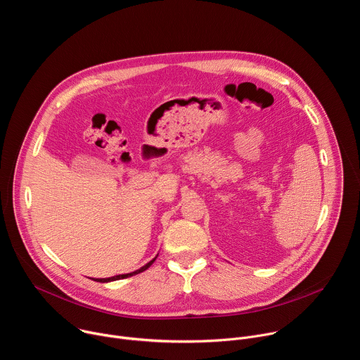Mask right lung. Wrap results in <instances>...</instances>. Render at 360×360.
<instances>
[{
    "instance_id": "add662e5",
    "label": "right lung",
    "mask_w": 360,
    "mask_h": 360,
    "mask_svg": "<svg viewBox=\"0 0 360 360\" xmlns=\"http://www.w3.org/2000/svg\"><path fill=\"white\" fill-rule=\"evenodd\" d=\"M153 261L155 259H152L150 262H148L145 266H142L141 269H138V271H135V272H132V274H125V275H117V276H112V278H107V279H94V281H96V282H111V281H118V279H124V278H129V276H134V275H136V274H141V272H143V271H146L152 264H153Z\"/></svg>"
}]
</instances>
